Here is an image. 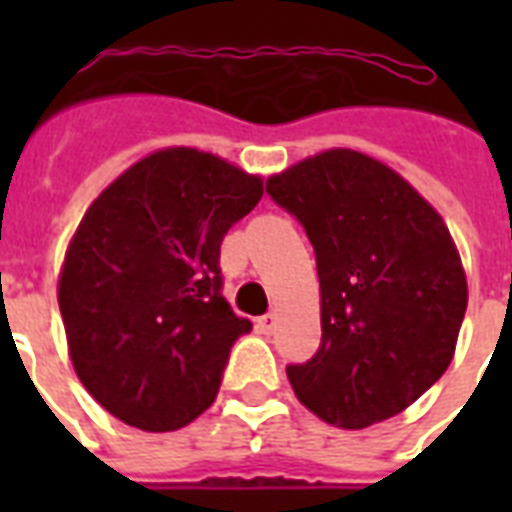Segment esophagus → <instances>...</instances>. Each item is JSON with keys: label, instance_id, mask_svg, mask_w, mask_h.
Returning <instances> with one entry per match:
<instances>
[{"label": "esophagus", "instance_id": "1", "mask_svg": "<svg viewBox=\"0 0 512 512\" xmlns=\"http://www.w3.org/2000/svg\"><path fill=\"white\" fill-rule=\"evenodd\" d=\"M273 327H276V313H265V316H260V319H257V329H260V332H265V335H271Z\"/></svg>", "mask_w": 512, "mask_h": 512}]
</instances>
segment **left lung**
Returning a JSON list of instances; mask_svg holds the SVG:
<instances>
[{"label":"left lung","instance_id":"8db88e82","mask_svg":"<svg viewBox=\"0 0 512 512\" xmlns=\"http://www.w3.org/2000/svg\"><path fill=\"white\" fill-rule=\"evenodd\" d=\"M316 255L321 345L287 377L321 420L366 428L414 404L452 364L468 284L449 228L404 177L335 148L273 175Z\"/></svg>","mask_w":512,"mask_h":512}]
</instances>
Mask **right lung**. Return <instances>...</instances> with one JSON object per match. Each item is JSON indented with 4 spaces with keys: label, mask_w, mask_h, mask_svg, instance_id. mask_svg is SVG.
Returning <instances> with one entry per match:
<instances>
[{
    "label": "right lung",
    "mask_w": 512,
    "mask_h": 512,
    "mask_svg": "<svg viewBox=\"0 0 512 512\" xmlns=\"http://www.w3.org/2000/svg\"><path fill=\"white\" fill-rule=\"evenodd\" d=\"M260 199V177L167 148L92 201L58 303L76 374L116 420L164 433L212 406L233 342L252 329L225 303L220 244Z\"/></svg>",
    "instance_id": "obj_1"
}]
</instances>
